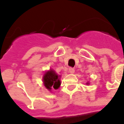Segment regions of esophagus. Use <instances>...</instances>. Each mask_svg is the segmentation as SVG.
Returning <instances> with one entry per match:
<instances>
[{
  "instance_id": "obj_1",
  "label": "esophagus",
  "mask_w": 124,
  "mask_h": 124,
  "mask_svg": "<svg viewBox=\"0 0 124 124\" xmlns=\"http://www.w3.org/2000/svg\"><path fill=\"white\" fill-rule=\"evenodd\" d=\"M74 71H75L74 68H69V72L71 73V74L74 73Z\"/></svg>"
}]
</instances>
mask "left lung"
<instances>
[{
  "label": "left lung",
  "mask_w": 124,
  "mask_h": 124,
  "mask_svg": "<svg viewBox=\"0 0 124 124\" xmlns=\"http://www.w3.org/2000/svg\"><path fill=\"white\" fill-rule=\"evenodd\" d=\"M87 84H88V83H87Z\"/></svg>",
  "instance_id": "1"
}]
</instances>
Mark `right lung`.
I'll return each mask as SVG.
<instances>
[{"mask_svg": "<svg viewBox=\"0 0 124 124\" xmlns=\"http://www.w3.org/2000/svg\"><path fill=\"white\" fill-rule=\"evenodd\" d=\"M59 76L53 70H50L44 76V84L48 90L58 89L60 85Z\"/></svg>", "mask_w": 124, "mask_h": 124, "instance_id": "right-lung-1", "label": "right lung"}]
</instances>
